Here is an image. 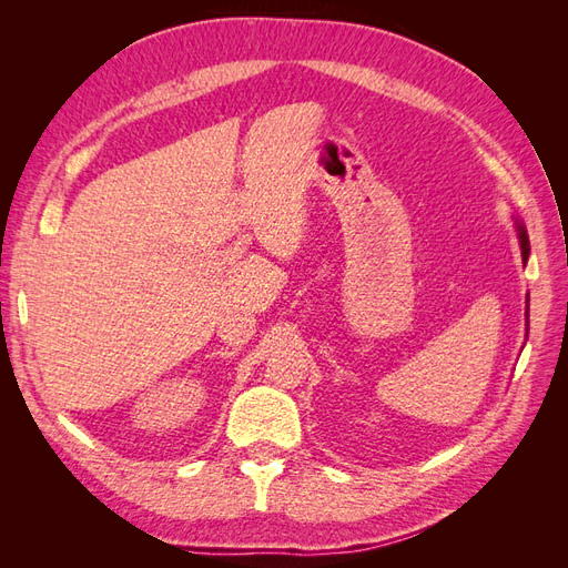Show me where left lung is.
Here are the masks:
<instances>
[{
	"label": "left lung",
	"instance_id": "8db88e82",
	"mask_svg": "<svg viewBox=\"0 0 568 568\" xmlns=\"http://www.w3.org/2000/svg\"><path fill=\"white\" fill-rule=\"evenodd\" d=\"M519 239H521V255H524V263L528 261V253H530V246H528V236H526V230L519 227Z\"/></svg>",
	"mask_w": 568,
	"mask_h": 568
}]
</instances>
